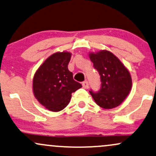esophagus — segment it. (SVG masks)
<instances>
[{"mask_svg":"<svg viewBox=\"0 0 156 156\" xmlns=\"http://www.w3.org/2000/svg\"><path fill=\"white\" fill-rule=\"evenodd\" d=\"M82 87H83V88L85 89L88 88V82L85 81L82 82Z\"/></svg>","mask_w":156,"mask_h":156,"instance_id":"1","label":"esophagus"}]
</instances>
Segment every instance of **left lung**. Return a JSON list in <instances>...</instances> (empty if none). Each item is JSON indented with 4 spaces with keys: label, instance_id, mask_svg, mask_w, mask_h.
<instances>
[{
    "label": "left lung",
    "instance_id": "obj_1",
    "mask_svg": "<svg viewBox=\"0 0 156 156\" xmlns=\"http://www.w3.org/2000/svg\"><path fill=\"white\" fill-rule=\"evenodd\" d=\"M93 67L100 75L101 84L98 92L90 93L95 102L104 109H112L125 100L131 89L129 71L115 55L107 50L90 53Z\"/></svg>",
    "mask_w": 156,
    "mask_h": 156
}]
</instances>
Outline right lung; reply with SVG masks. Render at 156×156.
<instances>
[{
  "mask_svg": "<svg viewBox=\"0 0 156 156\" xmlns=\"http://www.w3.org/2000/svg\"><path fill=\"white\" fill-rule=\"evenodd\" d=\"M71 56L68 52L54 53L42 63L34 75V96L49 111L63 109L70 101L71 93L82 87L68 69Z\"/></svg>",
  "mask_w": 156,
  "mask_h": 156,
  "instance_id": "1",
  "label": "right lung"
}]
</instances>
